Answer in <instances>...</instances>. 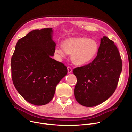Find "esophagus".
I'll use <instances>...</instances> for the list:
<instances>
[{"mask_svg":"<svg viewBox=\"0 0 132 132\" xmlns=\"http://www.w3.org/2000/svg\"><path fill=\"white\" fill-rule=\"evenodd\" d=\"M67 69H68V73H71L72 72V68L69 66H68L67 67Z\"/></svg>","mask_w":132,"mask_h":132,"instance_id":"obj_1","label":"esophagus"}]
</instances>
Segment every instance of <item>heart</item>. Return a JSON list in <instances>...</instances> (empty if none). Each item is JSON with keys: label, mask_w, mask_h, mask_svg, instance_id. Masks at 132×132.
Instances as JSON below:
<instances>
[{"label": "heart", "mask_w": 132, "mask_h": 132, "mask_svg": "<svg viewBox=\"0 0 132 132\" xmlns=\"http://www.w3.org/2000/svg\"><path fill=\"white\" fill-rule=\"evenodd\" d=\"M99 48L98 44L93 39L85 37L70 38L64 41L63 45H58L55 52L60 58L65 57L69 53L77 65H84L96 57Z\"/></svg>", "instance_id": "b5f03b06"}]
</instances>
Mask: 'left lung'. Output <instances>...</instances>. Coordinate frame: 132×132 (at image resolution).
I'll return each mask as SVG.
<instances>
[{"mask_svg": "<svg viewBox=\"0 0 132 132\" xmlns=\"http://www.w3.org/2000/svg\"><path fill=\"white\" fill-rule=\"evenodd\" d=\"M122 69L117 47L104 36L93 61L73 70L77 79L74 88L76 100L86 107L95 106L107 100L117 88Z\"/></svg>", "mask_w": 132, "mask_h": 132, "instance_id": "1", "label": "left lung"}]
</instances>
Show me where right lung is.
Wrapping results in <instances>:
<instances>
[{"instance_id": "obj_1", "label": "right lung", "mask_w": 132, "mask_h": 132, "mask_svg": "<svg viewBox=\"0 0 132 132\" xmlns=\"http://www.w3.org/2000/svg\"><path fill=\"white\" fill-rule=\"evenodd\" d=\"M52 28L31 31L19 39L11 60V77L18 93L32 104H47L55 87L67 74V68L52 59L55 43Z\"/></svg>"}]
</instances>
